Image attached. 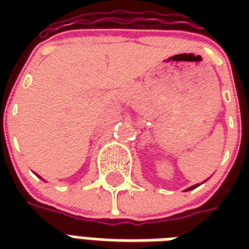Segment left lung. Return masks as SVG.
Listing matches in <instances>:
<instances>
[{"label": "left lung", "instance_id": "8db88e82", "mask_svg": "<svg viewBox=\"0 0 249 249\" xmlns=\"http://www.w3.org/2000/svg\"><path fill=\"white\" fill-rule=\"evenodd\" d=\"M205 181H207V180H205ZM205 181H204V183H205ZM198 185H201V184H195V185H192V187L187 188V189H185V192H188V191H192V189H195V188H197Z\"/></svg>", "mask_w": 249, "mask_h": 249}]
</instances>
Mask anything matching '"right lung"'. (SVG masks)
Wrapping results in <instances>:
<instances>
[{
	"mask_svg": "<svg viewBox=\"0 0 249 249\" xmlns=\"http://www.w3.org/2000/svg\"><path fill=\"white\" fill-rule=\"evenodd\" d=\"M37 176H38V175H37ZM38 178H40V176H38Z\"/></svg>",
	"mask_w": 249,
	"mask_h": 249,
	"instance_id": "right-lung-1",
	"label": "right lung"
}]
</instances>
